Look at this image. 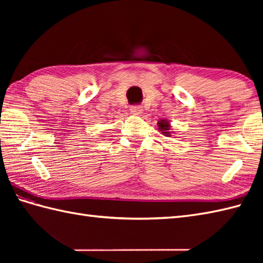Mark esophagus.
<instances>
[{
    "label": "esophagus",
    "instance_id": "34e87169",
    "mask_svg": "<svg viewBox=\"0 0 263 263\" xmlns=\"http://www.w3.org/2000/svg\"><path fill=\"white\" fill-rule=\"evenodd\" d=\"M130 110H131V113L133 115H140L142 113V107H141V106L133 105V106H131V107H130Z\"/></svg>",
    "mask_w": 263,
    "mask_h": 263
}]
</instances>
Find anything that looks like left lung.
Segmentation results:
<instances>
[{
    "label": "left lung",
    "mask_w": 263,
    "mask_h": 263,
    "mask_svg": "<svg viewBox=\"0 0 263 263\" xmlns=\"http://www.w3.org/2000/svg\"><path fill=\"white\" fill-rule=\"evenodd\" d=\"M157 125H158V130L161 133H163L165 137H172L173 132L171 130V124H170L168 121L165 120V119L159 120L158 123H157Z\"/></svg>",
    "instance_id": "1"
}]
</instances>
